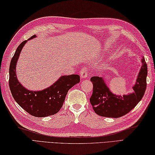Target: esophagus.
I'll return each mask as SVG.
<instances>
[{
  "label": "esophagus",
  "instance_id": "obj_1",
  "mask_svg": "<svg viewBox=\"0 0 155 155\" xmlns=\"http://www.w3.org/2000/svg\"><path fill=\"white\" fill-rule=\"evenodd\" d=\"M80 75H81V77L82 78H85L87 77V75H88V71H87V68H81V72H80Z\"/></svg>",
  "mask_w": 155,
  "mask_h": 155
}]
</instances>
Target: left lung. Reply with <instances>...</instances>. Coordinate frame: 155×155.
<instances>
[{
	"label": "left lung",
	"mask_w": 155,
	"mask_h": 155,
	"mask_svg": "<svg viewBox=\"0 0 155 155\" xmlns=\"http://www.w3.org/2000/svg\"><path fill=\"white\" fill-rule=\"evenodd\" d=\"M142 62L133 94L117 96L110 91L103 78L93 77L91 78L93 89L90 102L95 113L102 117L118 118L127 114L136 107L143 97L147 88V64L144 58Z\"/></svg>",
	"instance_id": "left-lung-1"
}]
</instances>
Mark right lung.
I'll use <instances>...</instances> for the list:
<instances>
[{
  "label": "right lung",
  "mask_w": 155,
  "mask_h": 155,
  "mask_svg": "<svg viewBox=\"0 0 155 155\" xmlns=\"http://www.w3.org/2000/svg\"><path fill=\"white\" fill-rule=\"evenodd\" d=\"M33 35L30 39L35 38ZM24 41L16 48L11 59L9 67V87L14 99L28 113L36 117H45L53 115L60 110L63 105L68 91L80 82V76L71 74L62 76L59 79L45 90L30 91L23 87L17 81L16 64L23 46Z\"/></svg>",
  "instance_id": "right-lung-1"
}]
</instances>
